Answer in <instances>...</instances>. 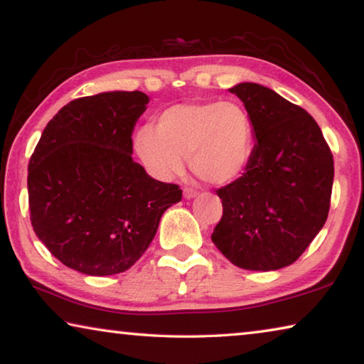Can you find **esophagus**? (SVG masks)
<instances>
[{"mask_svg":"<svg viewBox=\"0 0 364 364\" xmlns=\"http://www.w3.org/2000/svg\"><path fill=\"white\" fill-rule=\"evenodd\" d=\"M196 196V190L193 188H183V198L186 200H193Z\"/></svg>","mask_w":364,"mask_h":364,"instance_id":"1","label":"esophagus"}]
</instances>
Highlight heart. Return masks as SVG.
I'll return each instance as SVG.
<instances>
[{
  "label": "heart",
  "instance_id": "1",
  "mask_svg": "<svg viewBox=\"0 0 364 364\" xmlns=\"http://www.w3.org/2000/svg\"><path fill=\"white\" fill-rule=\"evenodd\" d=\"M134 150L148 174L171 181L188 158L193 174L211 186H228L247 171L255 150L250 112L234 101L178 103L156 117L154 129L135 134Z\"/></svg>",
  "mask_w": 364,
  "mask_h": 364
}]
</instances>
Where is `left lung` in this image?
<instances>
[{
    "mask_svg": "<svg viewBox=\"0 0 364 364\" xmlns=\"http://www.w3.org/2000/svg\"><path fill=\"white\" fill-rule=\"evenodd\" d=\"M255 127V150L240 178L218 190L223 218L211 240L232 264L276 271L294 263L327 219L332 153L316 121L271 88H229Z\"/></svg>",
    "mask_w": 364,
    "mask_h": 364,
    "instance_id": "left-lung-1",
    "label": "left lung"
}]
</instances>
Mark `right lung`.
Here are the masks:
<instances>
[{
    "label": "right lung",
    "instance_id": "1",
    "mask_svg": "<svg viewBox=\"0 0 364 364\" xmlns=\"http://www.w3.org/2000/svg\"><path fill=\"white\" fill-rule=\"evenodd\" d=\"M148 101L141 92L74 100L40 136L27 177L32 228L70 269L98 277L127 271L182 198L177 186L132 159V132Z\"/></svg>",
    "mask_w": 364,
    "mask_h": 364
}]
</instances>
